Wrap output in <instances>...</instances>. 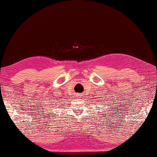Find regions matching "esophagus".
I'll use <instances>...</instances> for the list:
<instances>
[{"label": "esophagus", "instance_id": "34e87169", "mask_svg": "<svg viewBox=\"0 0 157 157\" xmlns=\"http://www.w3.org/2000/svg\"><path fill=\"white\" fill-rule=\"evenodd\" d=\"M76 97H77V98H82V97H83V95L78 94L76 95Z\"/></svg>", "mask_w": 157, "mask_h": 157}]
</instances>
